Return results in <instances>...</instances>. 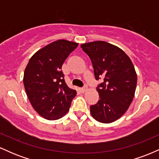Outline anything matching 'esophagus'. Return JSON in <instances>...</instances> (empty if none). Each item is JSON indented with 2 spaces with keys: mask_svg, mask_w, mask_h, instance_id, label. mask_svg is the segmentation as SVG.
<instances>
[{
  "mask_svg": "<svg viewBox=\"0 0 159 159\" xmlns=\"http://www.w3.org/2000/svg\"><path fill=\"white\" fill-rule=\"evenodd\" d=\"M80 90H81V93H84L87 90V87H82V88H80Z\"/></svg>",
  "mask_w": 159,
  "mask_h": 159,
  "instance_id": "34e87169",
  "label": "esophagus"
}]
</instances>
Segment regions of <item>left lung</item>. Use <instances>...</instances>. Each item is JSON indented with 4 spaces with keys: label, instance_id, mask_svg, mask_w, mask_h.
Segmentation results:
<instances>
[{
    "label": "left lung",
    "instance_id": "obj_1",
    "mask_svg": "<svg viewBox=\"0 0 159 159\" xmlns=\"http://www.w3.org/2000/svg\"><path fill=\"white\" fill-rule=\"evenodd\" d=\"M81 47L92 61L96 79L104 78L96 89L100 98L90 106L91 115L100 123H113L126 112L134 98L138 80L134 65L121 48L106 42Z\"/></svg>",
    "mask_w": 159,
    "mask_h": 159
}]
</instances>
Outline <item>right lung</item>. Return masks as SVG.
<instances>
[{"label": "right lung", "mask_w": 159, "mask_h": 159, "mask_svg": "<svg viewBox=\"0 0 159 159\" xmlns=\"http://www.w3.org/2000/svg\"><path fill=\"white\" fill-rule=\"evenodd\" d=\"M78 43L58 39L30 57L24 72V86L30 104L42 117L55 120L66 114L76 91L64 81L61 68Z\"/></svg>", "instance_id": "obj_1"}]
</instances>
